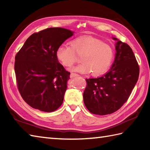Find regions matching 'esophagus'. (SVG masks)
<instances>
[{
	"mask_svg": "<svg viewBox=\"0 0 150 150\" xmlns=\"http://www.w3.org/2000/svg\"><path fill=\"white\" fill-rule=\"evenodd\" d=\"M77 76H79V75L77 74V73H71V75H70V77H71V78H74L75 77H77Z\"/></svg>",
	"mask_w": 150,
	"mask_h": 150,
	"instance_id": "obj_1",
	"label": "esophagus"
}]
</instances>
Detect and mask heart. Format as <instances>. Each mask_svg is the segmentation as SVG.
<instances>
[{"label":"heart","mask_w":150,"mask_h":150,"mask_svg":"<svg viewBox=\"0 0 150 150\" xmlns=\"http://www.w3.org/2000/svg\"><path fill=\"white\" fill-rule=\"evenodd\" d=\"M75 53L81 55L82 62L71 71L82 73L91 71L93 75L103 74L109 69L113 61L114 52L108 44L91 37H80L73 40L71 46L60 45L56 50V57L66 67H71L77 57Z\"/></svg>","instance_id":"b5f03b06"}]
</instances>
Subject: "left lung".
Masks as SVG:
<instances>
[{"label": "left lung", "mask_w": 150, "mask_h": 150, "mask_svg": "<svg viewBox=\"0 0 150 150\" xmlns=\"http://www.w3.org/2000/svg\"><path fill=\"white\" fill-rule=\"evenodd\" d=\"M116 57L110 69L100 77L86 79L83 100L96 115L112 114L127 101L139 76V66L132 49L116 38Z\"/></svg>", "instance_id": "obj_1"}]
</instances>
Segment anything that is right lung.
<instances>
[{
  "instance_id": "obj_1",
  "label": "right lung",
  "mask_w": 150,
  "mask_h": 150,
  "mask_svg": "<svg viewBox=\"0 0 150 150\" xmlns=\"http://www.w3.org/2000/svg\"><path fill=\"white\" fill-rule=\"evenodd\" d=\"M73 32L49 28L32 34L15 58V73L21 96L28 105L53 112L62 104L70 73L58 62L56 50Z\"/></svg>"
}]
</instances>
